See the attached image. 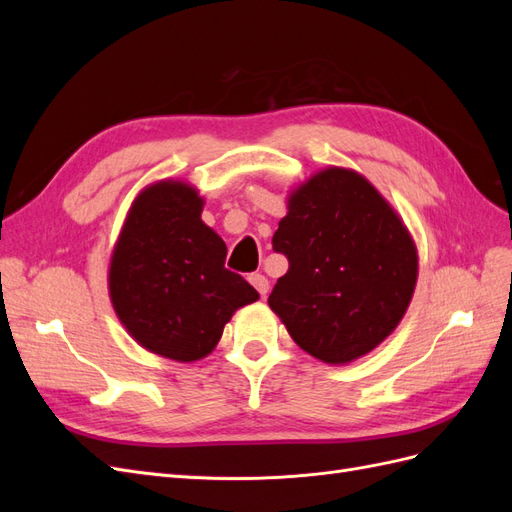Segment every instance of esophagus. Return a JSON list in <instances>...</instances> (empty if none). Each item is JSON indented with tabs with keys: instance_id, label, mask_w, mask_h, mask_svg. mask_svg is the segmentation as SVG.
<instances>
[{
	"instance_id": "esophagus-1",
	"label": "esophagus",
	"mask_w": 512,
	"mask_h": 512,
	"mask_svg": "<svg viewBox=\"0 0 512 512\" xmlns=\"http://www.w3.org/2000/svg\"><path fill=\"white\" fill-rule=\"evenodd\" d=\"M247 280H250V284L260 292V297H267V292H269V280L262 273H252L250 277H247Z\"/></svg>"
}]
</instances>
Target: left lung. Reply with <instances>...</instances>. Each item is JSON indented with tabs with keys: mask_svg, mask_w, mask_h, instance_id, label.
<instances>
[{
	"mask_svg": "<svg viewBox=\"0 0 512 512\" xmlns=\"http://www.w3.org/2000/svg\"><path fill=\"white\" fill-rule=\"evenodd\" d=\"M288 271L269 307L305 352L344 365L389 337L416 286L408 228L363 175L324 168L288 198L273 235Z\"/></svg>",
	"mask_w": 512,
	"mask_h": 512,
	"instance_id": "obj_1",
	"label": "left lung"
}]
</instances>
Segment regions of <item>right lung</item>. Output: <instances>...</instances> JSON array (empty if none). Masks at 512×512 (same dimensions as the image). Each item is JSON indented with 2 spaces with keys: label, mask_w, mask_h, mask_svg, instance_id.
Wrapping results in <instances>:
<instances>
[{
  "label": "right lung",
  "mask_w": 512,
  "mask_h": 512,
  "mask_svg": "<svg viewBox=\"0 0 512 512\" xmlns=\"http://www.w3.org/2000/svg\"><path fill=\"white\" fill-rule=\"evenodd\" d=\"M192 185L166 179L136 196L108 269V292L123 327L166 359L192 363L218 346L239 307L258 301L224 267L226 243L203 220Z\"/></svg>",
  "instance_id": "1"
}]
</instances>
